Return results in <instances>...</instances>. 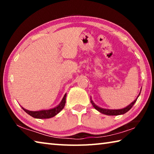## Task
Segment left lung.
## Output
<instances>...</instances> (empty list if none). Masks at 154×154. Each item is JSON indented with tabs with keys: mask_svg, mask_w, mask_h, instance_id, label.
Masks as SVG:
<instances>
[{
	"mask_svg": "<svg viewBox=\"0 0 154 154\" xmlns=\"http://www.w3.org/2000/svg\"><path fill=\"white\" fill-rule=\"evenodd\" d=\"M140 91H141V90H140ZM140 93H139V96L140 95ZM139 96H137V98L135 99V100L131 104H130V105H129L128 106H126V108H124V109H114V110H113V109H105L100 108L97 105H96L92 100H91V103H92V105L96 109V110L98 111L99 112H100V113H102L103 114H105V115H108V116H118V115H122V114L126 113V112L128 111L130 109H131L132 106H133V105H134V103H136V101L137 100L138 97H139Z\"/></svg>",
	"mask_w": 154,
	"mask_h": 154,
	"instance_id": "1",
	"label": "left lung"
}]
</instances>
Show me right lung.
Here are the masks:
<instances>
[{"instance_id":"obj_1","label":"right lung","mask_w":154,"mask_h":154,"mask_svg":"<svg viewBox=\"0 0 154 154\" xmlns=\"http://www.w3.org/2000/svg\"><path fill=\"white\" fill-rule=\"evenodd\" d=\"M66 94H65L60 104L58 106H57L56 107L49 109V110L31 111L26 110V109H25L23 107L22 109H24V111L26 112V113H27L28 115H30V116H32L35 118H38V119L51 118L52 117L55 116L56 115L58 114L60 111L63 109V108L64 107L65 103H66Z\"/></svg>"}]
</instances>
